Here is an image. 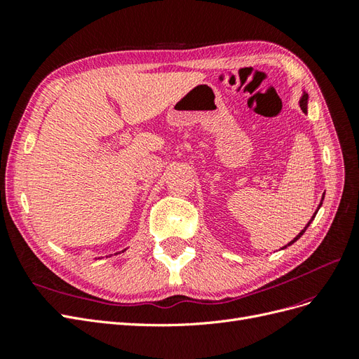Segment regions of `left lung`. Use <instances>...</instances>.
<instances>
[{
    "instance_id": "1",
    "label": "left lung",
    "mask_w": 359,
    "mask_h": 359,
    "mask_svg": "<svg viewBox=\"0 0 359 359\" xmlns=\"http://www.w3.org/2000/svg\"><path fill=\"white\" fill-rule=\"evenodd\" d=\"M299 106H301V109H302V112H304V114H306V112H307V94H304V95H302V99H301V102H299ZM320 203H322V202H320ZM319 206H320V205H319ZM318 210H319V208H318ZM314 215H316V212H314ZM314 215H313V217H311V220H313V219H314ZM311 220H310V222H309V224H307V226H306V227H304V229H302V231H301V232H299V233H298V235H297V236H295V238H293V240H292V241H290V243H289V244H287V245H290V244H293V243H295V241H297V240H298V238H301V235H302V233H304V232H306V229H307V227H309V226H310V223H311Z\"/></svg>"
}]
</instances>
